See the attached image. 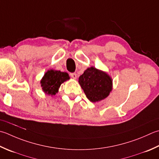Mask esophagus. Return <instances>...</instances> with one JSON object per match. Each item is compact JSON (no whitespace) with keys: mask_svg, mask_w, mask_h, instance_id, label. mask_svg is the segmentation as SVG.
<instances>
[{"mask_svg":"<svg viewBox=\"0 0 159 159\" xmlns=\"http://www.w3.org/2000/svg\"><path fill=\"white\" fill-rule=\"evenodd\" d=\"M70 76H71V78H73V79H76L77 74H76V73H71V74H70Z\"/></svg>","mask_w":159,"mask_h":159,"instance_id":"esophagus-1","label":"esophagus"}]
</instances>
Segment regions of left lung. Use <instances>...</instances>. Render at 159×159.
<instances>
[{
  "label": "left lung",
  "mask_w": 159,
  "mask_h": 159,
  "mask_svg": "<svg viewBox=\"0 0 159 159\" xmlns=\"http://www.w3.org/2000/svg\"><path fill=\"white\" fill-rule=\"evenodd\" d=\"M113 80L104 71L90 67L79 78V83L87 98L93 102L104 100L112 90Z\"/></svg>",
  "instance_id": "8db88e82"
}]
</instances>
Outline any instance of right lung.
<instances>
[{"mask_svg": "<svg viewBox=\"0 0 159 159\" xmlns=\"http://www.w3.org/2000/svg\"><path fill=\"white\" fill-rule=\"evenodd\" d=\"M70 79L67 72L51 69L46 71L40 80V86L45 94L52 96L58 92L61 84Z\"/></svg>", "mask_w": 159, "mask_h": 159, "instance_id": "add662e5", "label": "right lung"}]
</instances>
